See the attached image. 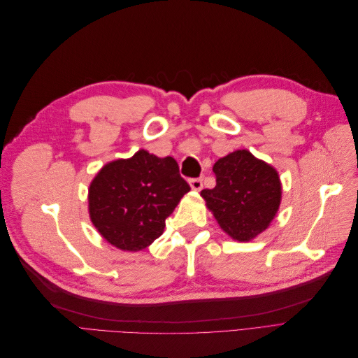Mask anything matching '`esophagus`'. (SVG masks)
Segmentation results:
<instances>
[{
	"label": "esophagus",
	"mask_w": 358,
	"mask_h": 358,
	"mask_svg": "<svg viewBox=\"0 0 358 358\" xmlns=\"http://www.w3.org/2000/svg\"><path fill=\"white\" fill-rule=\"evenodd\" d=\"M189 185L194 191H200L203 188V179L201 178H194L189 179Z\"/></svg>",
	"instance_id": "obj_1"
}]
</instances>
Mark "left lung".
Here are the masks:
<instances>
[{"mask_svg": "<svg viewBox=\"0 0 358 358\" xmlns=\"http://www.w3.org/2000/svg\"><path fill=\"white\" fill-rule=\"evenodd\" d=\"M216 185L201 196L221 229L239 242L266 230L280 203V182L273 167L248 150H236L215 162Z\"/></svg>", "mask_w": 358, "mask_h": 358, "instance_id": "1", "label": "left lung"}]
</instances>
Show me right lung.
Listing matches in <instances>:
<instances>
[{
	"label": "right lung",
	"mask_w": 358,
	"mask_h": 358,
	"mask_svg": "<svg viewBox=\"0 0 358 358\" xmlns=\"http://www.w3.org/2000/svg\"><path fill=\"white\" fill-rule=\"evenodd\" d=\"M188 182L175 158L140 149L129 159L106 164L90 187L91 221L104 239L124 251H140L162 234Z\"/></svg>",
	"instance_id": "right-lung-1"
}]
</instances>
